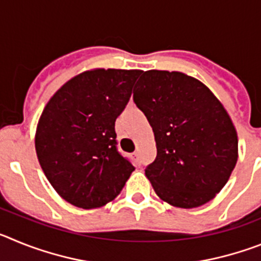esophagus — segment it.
Instances as JSON below:
<instances>
[{
	"instance_id": "obj_1",
	"label": "esophagus",
	"mask_w": 261,
	"mask_h": 261,
	"mask_svg": "<svg viewBox=\"0 0 261 261\" xmlns=\"http://www.w3.org/2000/svg\"><path fill=\"white\" fill-rule=\"evenodd\" d=\"M133 158L138 159V151H135V153H133Z\"/></svg>"
}]
</instances>
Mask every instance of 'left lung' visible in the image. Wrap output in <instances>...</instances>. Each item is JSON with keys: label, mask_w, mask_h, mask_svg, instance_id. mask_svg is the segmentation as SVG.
<instances>
[{"label": "left lung", "mask_w": 261, "mask_h": 261, "mask_svg": "<svg viewBox=\"0 0 261 261\" xmlns=\"http://www.w3.org/2000/svg\"><path fill=\"white\" fill-rule=\"evenodd\" d=\"M133 94L153 128L156 158L145 170L159 199L197 208L222 190L238 161V135L222 103L181 71L147 70Z\"/></svg>", "instance_id": "1"}]
</instances>
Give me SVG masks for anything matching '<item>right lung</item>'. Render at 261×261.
<instances>
[{"instance_id":"right-lung-1","label":"right lung","mask_w":261,"mask_h":261,"mask_svg":"<svg viewBox=\"0 0 261 261\" xmlns=\"http://www.w3.org/2000/svg\"><path fill=\"white\" fill-rule=\"evenodd\" d=\"M141 70L91 69L69 80L48 100L35 149L50 186L69 204L103 206L119 196L135 166L116 149L115 121Z\"/></svg>"}]
</instances>
